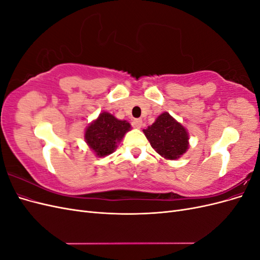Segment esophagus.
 Instances as JSON below:
<instances>
[{
    "label": "esophagus",
    "instance_id": "obj_1",
    "mask_svg": "<svg viewBox=\"0 0 260 260\" xmlns=\"http://www.w3.org/2000/svg\"><path fill=\"white\" fill-rule=\"evenodd\" d=\"M132 124H133V127L140 129L141 127H142L143 121H142V119H140V118H138V119H135V120L132 121Z\"/></svg>",
    "mask_w": 260,
    "mask_h": 260
}]
</instances>
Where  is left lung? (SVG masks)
Segmentation results:
<instances>
[{
	"mask_svg": "<svg viewBox=\"0 0 260 260\" xmlns=\"http://www.w3.org/2000/svg\"><path fill=\"white\" fill-rule=\"evenodd\" d=\"M143 132L152 147L166 159H177L188 148L186 129L167 112L157 117Z\"/></svg>",
	"mask_w": 260,
	"mask_h": 260,
	"instance_id": "obj_1",
	"label": "left lung"
}]
</instances>
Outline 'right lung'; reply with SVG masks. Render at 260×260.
Listing matches in <instances>:
<instances>
[{
    "label": "right lung",
    "mask_w": 260,
    "mask_h": 260,
    "mask_svg": "<svg viewBox=\"0 0 260 260\" xmlns=\"http://www.w3.org/2000/svg\"><path fill=\"white\" fill-rule=\"evenodd\" d=\"M130 129L128 121L119 120L112 114L103 112L86 127L84 139L96 156L105 157L116 151L121 139Z\"/></svg>",
    "instance_id": "add662e5"
}]
</instances>
